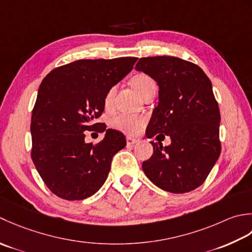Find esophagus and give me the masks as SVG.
<instances>
[{
	"label": "esophagus",
	"mask_w": 252,
	"mask_h": 252,
	"mask_svg": "<svg viewBox=\"0 0 252 252\" xmlns=\"http://www.w3.org/2000/svg\"><path fill=\"white\" fill-rule=\"evenodd\" d=\"M126 141H127V145L128 146H133V145H136V143L139 141V140L136 139V138H132V137H127L126 138Z\"/></svg>",
	"instance_id": "34e87169"
}]
</instances>
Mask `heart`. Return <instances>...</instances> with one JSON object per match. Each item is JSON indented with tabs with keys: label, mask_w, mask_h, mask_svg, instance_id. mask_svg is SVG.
<instances>
[{
	"label": "heart",
	"mask_w": 252,
	"mask_h": 252,
	"mask_svg": "<svg viewBox=\"0 0 252 252\" xmlns=\"http://www.w3.org/2000/svg\"><path fill=\"white\" fill-rule=\"evenodd\" d=\"M130 85L133 89H135L138 94L142 95L145 92L152 88V87H157L156 81L153 80L150 76L146 74H137L130 79ZM116 87H111V88L106 91L103 99V104L105 109H111L113 105V100H114ZM147 123V117L145 115L140 114H127V113H121V114L116 115L114 119L112 120L111 125L114 127L115 129L120 130L122 132L128 133V135H135V133L139 132L141 128L145 126Z\"/></svg>",
	"instance_id": "heart-1"
}]
</instances>
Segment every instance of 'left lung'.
I'll list each match as a JSON object with an SVG mask.
<instances>
[{"instance_id": "obj_1", "label": "left lung", "mask_w": 252, "mask_h": 252, "mask_svg": "<svg viewBox=\"0 0 252 252\" xmlns=\"http://www.w3.org/2000/svg\"><path fill=\"white\" fill-rule=\"evenodd\" d=\"M135 69L158 86V104L147 137L160 133L172 140L164 148L151 141L153 155L142 162L143 172L165 191L194 190L207 179L220 153V114L211 81L198 65L174 56L141 58Z\"/></svg>"}]
</instances>
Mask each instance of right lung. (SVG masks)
I'll return each instance as SVG.
<instances>
[{"label":"right lung","mask_w":252,"mask_h":252,"mask_svg":"<svg viewBox=\"0 0 252 252\" xmlns=\"http://www.w3.org/2000/svg\"><path fill=\"white\" fill-rule=\"evenodd\" d=\"M137 60H78L54 68L43 78L30 124L32 158L58 197L83 200L106 181L113 157L126 146L125 136L106 129L103 140L87 143L85 131L105 130V125L94 123L104 111V95Z\"/></svg>","instance_id":"right-lung-1"}]
</instances>
